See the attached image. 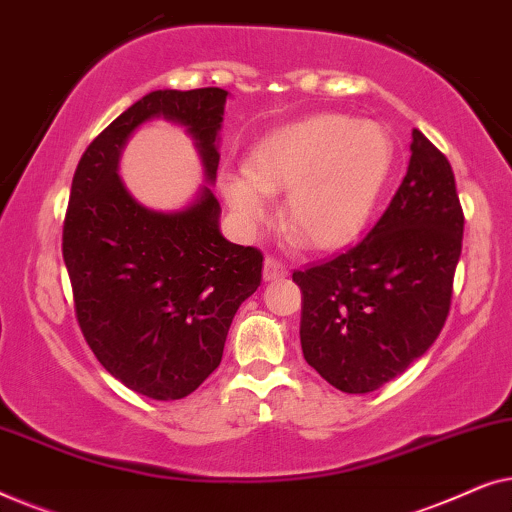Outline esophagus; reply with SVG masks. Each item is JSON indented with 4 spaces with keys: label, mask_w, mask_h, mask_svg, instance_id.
Returning <instances> with one entry per match:
<instances>
[{
    "label": "esophagus",
    "mask_w": 512,
    "mask_h": 512,
    "mask_svg": "<svg viewBox=\"0 0 512 512\" xmlns=\"http://www.w3.org/2000/svg\"><path fill=\"white\" fill-rule=\"evenodd\" d=\"M286 275H289V270H286V265L282 261H277L275 256L265 258V265H263L265 282H275V279H284Z\"/></svg>",
    "instance_id": "34e87169"
}]
</instances>
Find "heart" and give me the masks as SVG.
Instances as JSON below:
<instances>
[{"instance_id": "b5f03b06", "label": "heart", "mask_w": 512, "mask_h": 512, "mask_svg": "<svg viewBox=\"0 0 512 512\" xmlns=\"http://www.w3.org/2000/svg\"><path fill=\"white\" fill-rule=\"evenodd\" d=\"M391 139L380 125L317 114L251 146L247 174L223 179V198L242 226L268 219L269 195H284L282 228L300 247L331 251L366 228L389 177Z\"/></svg>"}]
</instances>
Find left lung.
Listing matches in <instances>:
<instances>
[{
	"label": "left lung",
	"mask_w": 512,
	"mask_h": 512,
	"mask_svg": "<svg viewBox=\"0 0 512 512\" xmlns=\"http://www.w3.org/2000/svg\"><path fill=\"white\" fill-rule=\"evenodd\" d=\"M408 172L370 233L345 254L293 270L300 347L345 394L394 380L433 345L452 305L464 209L450 160L412 130Z\"/></svg>",
	"instance_id": "8db88e82"
}]
</instances>
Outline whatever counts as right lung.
Listing matches in <instances>:
<instances>
[{"label":"right lung","mask_w":512,"mask_h":512,"mask_svg":"<svg viewBox=\"0 0 512 512\" xmlns=\"http://www.w3.org/2000/svg\"><path fill=\"white\" fill-rule=\"evenodd\" d=\"M228 90H153L97 135L76 165L62 226L74 312L97 361L156 401L193 394L219 368L228 328L261 286L263 254L219 233V200L205 188L184 212L139 205L118 179V156L144 121L186 125L207 179Z\"/></svg>","instance_id":"1"}]
</instances>
